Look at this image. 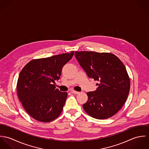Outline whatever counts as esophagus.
<instances>
[{
  "label": "esophagus",
  "mask_w": 149,
  "mask_h": 149,
  "mask_svg": "<svg viewBox=\"0 0 149 149\" xmlns=\"http://www.w3.org/2000/svg\"><path fill=\"white\" fill-rule=\"evenodd\" d=\"M71 93H74V94H79L80 92H79L75 91H74V90H72V91H71Z\"/></svg>",
  "instance_id": "esophagus-1"
}]
</instances>
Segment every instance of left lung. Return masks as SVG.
I'll use <instances>...</instances> for the list:
<instances>
[{
	"label": "left lung",
	"instance_id": "left-lung-1",
	"mask_svg": "<svg viewBox=\"0 0 149 149\" xmlns=\"http://www.w3.org/2000/svg\"><path fill=\"white\" fill-rule=\"evenodd\" d=\"M76 58L89 78L97 81L95 91L87 92L88 100L83 105L91 116L109 118L125 103L130 81L125 65L115 55L109 53L76 52Z\"/></svg>",
	"mask_w": 149,
	"mask_h": 149
}]
</instances>
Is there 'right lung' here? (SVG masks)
<instances>
[{
    "label": "right lung",
    "mask_w": 149,
    "mask_h": 149,
    "mask_svg": "<svg viewBox=\"0 0 149 149\" xmlns=\"http://www.w3.org/2000/svg\"><path fill=\"white\" fill-rule=\"evenodd\" d=\"M73 54L72 51L33 60L22 69L17 85L18 96L24 109L36 120L49 122L61 114L68 94L53 84L60 79L63 66Z\"/></svg>",
    "instance_id": "right-lung-1"
}]
</instances>
